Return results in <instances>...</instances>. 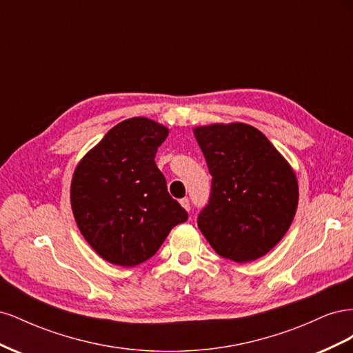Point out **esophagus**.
Listing matches in <instances>:
<instances>
[{
    "label": "esophagus",
    "mask_w": 353,
    "mask_h": 353,
    "mask_svg": "<svg viewBox=\"0 0 353 353\" xmlns=\"http://www.w3.org/2000/svg\"><path fill=\"white\" fill-rule=\"evenodd\" d=\"M179 203H181V206H183L185 210H190V200H188V197L181 199Z\"/></svg>",
    "instance_id": "34e87169"
}]
</instances>
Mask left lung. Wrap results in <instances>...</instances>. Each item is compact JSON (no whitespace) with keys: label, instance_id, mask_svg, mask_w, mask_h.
I'll return each instance as SVG.
<instances>
[{"label":"left lung","instance_id":"obj_1","mask_svg":"<svg viewBox=\"0 0 353 353\" xmlns=\"http://www.w3.org/2000/svg\"><path fill=\"white\" fill-rule=\"evenodd\" d=\"M212 190L197 225L222 258H262L290 228L299 201L292 166L259 130L245 123L194 128Z\"/></svg>","mask_w":353,"mask_h":353}]
</instances>
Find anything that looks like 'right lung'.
<instances>
[{
	"label": "right lung",
	"instance_id": "1",
	"mask_svg": "<svg viewBox=\"0 0 353 353\" xmlns=\"http://www.w3.org/2000/svg\"><path fill=\"white\" fill-rule=\"evenodd\" d=\"M168 128L132 117L104 135L74 169L70 203L83 239L104 261L137 266L159 250L188 213L156 166Z\"/></svg>",
	"mask_w": 353,
	"mask_h": 353
}]
</instances>
